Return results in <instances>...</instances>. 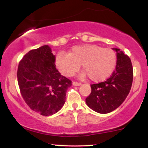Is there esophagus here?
I'll use <instances>...</instances> for the list:
<instances>
[{"mask_svg": "<svg viewBox=\"0 0 148 148\" xmlns=\"http://www.w3.org/2000/svg\"><path fill=\"white\" fill-rule=\"evenodd\" d=\"M72 84L74 86H79L81 85V83H79V82H76V81H73L72 82Z\"/></svg>", "mask_w": 148, "mask_h": 148, "instance_id": "1", "label": "esophagus"}]
</instances>
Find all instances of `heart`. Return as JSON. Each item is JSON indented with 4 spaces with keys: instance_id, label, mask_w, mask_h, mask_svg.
Returning <instances> with one entry per match:
<instances>
[{
    "instance_id": "1",
    "label": "heart",
    "mask_w": 148,
    "mask_h": 148,
    "mask_svg": "<svg viewBox=\"0 0 148 148\" xmlns=\"http://www.w3.org/2000/svg\"><path fill=\"white\" fill-rule=\"evenodd\" d=\"M116 61V53L112 49L86 44L73 47L68 54L59 53L55 63L59 72L67 77L74 76L82 64L85 70L82 77L88 75L92 81H101L111 75Z\"/></svg>"
}]
</instances>
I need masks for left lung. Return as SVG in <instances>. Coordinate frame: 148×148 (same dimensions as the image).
<instances>
[{"label":"left lung","mask_w":148,"mask_h":148,"mask_svg":"<svg viewBox=\"0 0 148 148\" xmlns=\"http://www.w3.org/2000/svg\"><path fill=\"white\" fill-rule=\"evenodd\" d=\"M116 67L105 81L91 84V93L86 97V103L91 109L99 113L114 111L123 103L130 93L133 81V67L130 57L119 49Z\"/></svg>","instance_id":"left-lung-1"}]
</instances>
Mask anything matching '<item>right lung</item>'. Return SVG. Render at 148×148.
Returning a JSON list of instances; mask_svg holds the SVG:
<instances>
[{"label":"right lung","mask_w":148,"mask_h":148,"mask_svg":"<svg viewBox=\"0 0 148 148\" xmlns=\"http://www.w3.org/2000/svg\"><path fill=\"white\" fill-rule=\"evenodd\" d=\"M56 56L48 45L32 49L19 61L17 69L20 92L34 111L49 116L57 113L65 102L72 81L61 75Z\"/></svg>","instance_id":"obj_1"}]
</instances>
